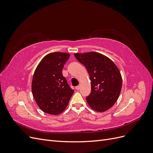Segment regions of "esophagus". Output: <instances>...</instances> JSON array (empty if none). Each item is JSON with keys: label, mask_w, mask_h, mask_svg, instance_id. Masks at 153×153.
Listing matches in <instances>:
<instances>
[{"label": "esophagus", "mask_w": 153, "mask_h": 153, "mask_svg": "<svg viewBox=\"0 0 153 153\" xmlns=\"http://www.w3.org/2000/svg\"><path fill=\"white\" fill-rule=\"evenodd\" d=\"M80 85H78V86H76V87H75V89L77 90V91H78L80 89Z\"/></svg>", "instance_id": "34e87169"}]
</instances>
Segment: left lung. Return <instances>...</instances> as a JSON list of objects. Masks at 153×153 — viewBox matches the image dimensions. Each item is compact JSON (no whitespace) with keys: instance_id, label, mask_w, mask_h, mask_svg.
<instances>
[{"instance_id":"1","label":"left lung","mask_w":153,"mask_h":153,"mask_svg":"<svg viewBox=\"0 0 153 153\" xmlns=\"http://www.w3.org/2000/svg\"><path fill=\"white\" fill-rule=\"evenodd\" d=\"M84 64L90 76L91 92L86 100L96 112L108 110L116 102L122 88V76L118 68L105 55L91 52L74 54Z\"/></svg>"}]
</instances>
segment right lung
Instances as JSON below:
<instances>
[{
  "label": "right lung",
  "instance_id": "1",
  "mask_svg": "<svg viewBox=\"0 0 153 153\" xmlns=\"http://www.w3.org/2000/svg\"><path fill=\"white\" fill-rule=\"evenodd\" d=\"M70 54L52 52L40 61L34 71L32 92L37 105L44 112L58 115L66 109L74 90L62 75L64 64Z\"/></svg>",
  "mask_w": 153,
  "mask_h": 153
}]
</instances>
